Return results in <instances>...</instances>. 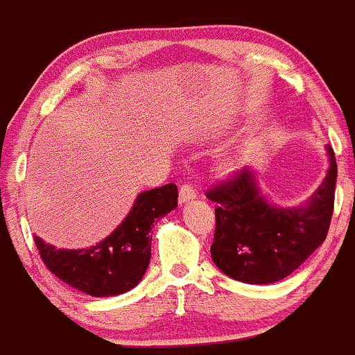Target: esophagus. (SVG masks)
Masks as SVG:
<instances>
[{
  "label": "esophagus",
  "mask_w": 355,
  "mask_h": 355,
  "mask_svg": "<svg viewBox=\"0 0 355 355\" xmlns=\"http://www.w3.org/2000/svg\"><path fill=\"white\" fill-rule=\"evenodd\" d=\"M195 197H197V193H195L193 187L191 184H181L180 188V204H187L190 202V200H193Z\"/></svg>",
  "instance_id": "34e87169"
}]
</instances>
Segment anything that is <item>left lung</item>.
<instances>
[{
  "label": "left lung",
  "mask_w": 355,
  "mask_h": 355,
  "mask_svg": "<svg viewBox=\"0 0 355 355\" xmlns=\"http://www.w3.org/2000/svg\"><path fill=\"white\" fill-rule=\"evenodd\" d=\"M326 180L308 204L276 207L260 193L250 168L232 174L206 193L216 202L211 257L223 275L252 285L287 278L326 241L334 209L338 165L333 149Z\"/></svg>",
  "instance_id": "left-lung-1"
}]
</instances>
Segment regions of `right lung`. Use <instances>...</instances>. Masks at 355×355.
Returning a JSON list of instances; mask_svg holds the SVG:
<instances>
[{"label":"right lung","mask_w":355,"mask_h":355,"mask_svg":"<svg viewBox=\"0 0 355 355\" xmlns=\"http://www.w3.org/2000/svg\"><path fill=\"white\" fill-rule=\"evenodd\" d=\"M178 207V187L168 183L142 191L128 216L98 245L84 250H56L35 237L38 253L52 275L93 297L132 291L151 259V225Z\"/></svg>","instance_id":"add662e5"}]
</instances>
